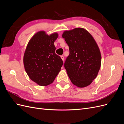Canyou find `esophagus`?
<instances>
[{
	"label": "esophagus",
	"instance_id": "34e87169",
	"mask_svg": "<svg viewBox=\"0 0 124 124\" xmlns=\"http://www.w3.org/2000/svg\"><path fill=\"white\" fill-rule=\"evenodd\" d=\"M61 58H62V61L63 62V61H64V57H63V56H61Z\"/></svg>",
	"mask_w": 124,
	"mask_h": 124
}]
</instances>
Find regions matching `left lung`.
<instances>
[{"label":"left lung","instance_id":"1","mask_svg":"<svg viewBox=\"0 0 124 124\" xmlns=\"http://www.w3.org/2000/svg\"><path fill=\"white\" fill-rule=\"evenodd\" d=\"M62 37L69 48L64 66L70 80L78 87H86L97 77L101 67L98 45L91 33L83 28L65 31Z\"/></svg>","mask_w":124,"mask_h":124}]
</instances>
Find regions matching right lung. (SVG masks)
Segmentation results:
<instances>
[{"label": "right lung", "mask_w": 124, "mask_h": 124, "mask_svg": "<svg viewBox=\"0 0 124 124\" xmlns=\"http://www.w3.org/2000/svg\"><path fill=\"white\" fill-rule=\"evenodd\" d=\"M58 37L57 32L48 35L39 31L26 46L23 57L25 70L29 78L40 86L53 83L63 65L61 58L55 53L54 42Z\"/></svg>", "instance_id": "add662e5"}]
</instances>
